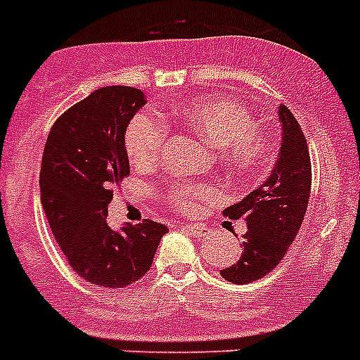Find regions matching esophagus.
Here are the masks:
<instances>
[{
    "mask_svg": "<svg viewBox=\"0 0 360 360\" xmlns=\"http://www.w3.org/2000/svg\"><path fill=\"white\" fill-rule=\"evenodd\" d=\"M181 229L186 231V233H190V235L195 236V238H200V236H203L207 233V227L198 226V224H183V226H181Z\"/></svg>",
    "mask_w": 360,
    "mask_h": 360,
    "instance_id": "34e87169",
    "label": "esophagus"
}]
</instances>
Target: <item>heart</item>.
Segmentation results:
<instances>
[{
	"label": "heart",
	"instance_id": "1",
	"mask_svg": "<svg viewBox=\"0 0 360 360\" xmlns=\"http://www.w3.org/2000/svg\"><path fill=\"white\" fill-rule=\"evenodd\" d=\"M165 124H181L201 134L216 148V159L229 174L250 177L264 168L271 159V139L257 125L248 107L227 98H200L183 105L175 114L160 112ZM160 119V120H161ZM157 116L136 114L125 129V151L140 170L159 165L168 144V127ZM214 188L195 181H172L160 192L166 205L181 214H192L200 203L214 195Z\"/></svg>",
	"mask_w": 360,
	"mask_h": 360
}]
</instances>
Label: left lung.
I'll return each instance as SVG.
<instances>
[{
	"mask_svg": "<svg viewBox=\"0 0 360 360\" xmlns=\"http://www.w3.org/2000/svg\"><path fill=\"white\" fill-rule=\"evenodd\" d=\"M283 144L271 175L240 203L224 210L231 220L248 224L238 262L221 270L229 283L246 285L268 276L286 255L305 218L311 195V155L302 125L288 107H279Z\"/></svg>",
	"mask_w": 360,
	"mask_h": 360,
	"instance_id": "left-lung-1",
	"label": "left lung"
}]
</instances>
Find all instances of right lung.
<instances>
[{
	"label": "right lung",
	"mask_w": 360,
	"mask_h": 360,
	"mask_svg": "<svg viewBox=\"0 0 360 360\" xmlns=\"http://www.w3.org/2000/svg\"><path fill=\"white\" fill-rule=\"evenodd\" d=\"M146 103L133 86H103L60 114L46 140L40 200L68 264L84 281L133 285L151 268L168 227L142 220L122 231L107 224L112 185L129 175L125 129Z\"/></svg>",
	"instance_id": "1"
}]
</instances>
